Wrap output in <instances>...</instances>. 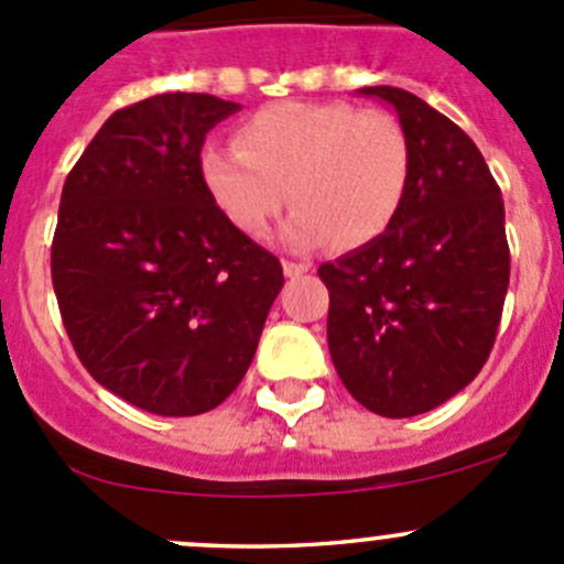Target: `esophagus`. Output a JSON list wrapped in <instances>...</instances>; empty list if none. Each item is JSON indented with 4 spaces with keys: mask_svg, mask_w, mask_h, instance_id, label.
<instances>
[{
    "mask_svg": "<svg viewBox=\"0 0 564 564\" xmlns=\"http://www.w3.org/2000/svg\"><path fill=\"white\" fill-rule=\"evenodd\" d=\"M311 270V264L308 261H283V275L286 278H300L303 275V272H308Z\"/></svg>",
    "mask_w": 564,
    "mask_h": 564,
    "instance_id": "1",
    "label": "esophagus"
}]
</instances>
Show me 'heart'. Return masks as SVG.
<instances>
[{
  "label": "heart",
  "mask_w": 564,
  "mask_h": 564,
  "mask_svg": "<svg viewBox=\"0 0 564 564\" xmlns=\"http://www.w3.org/2000/svg\"><path fill=\"white\" fill-rule=\"evenodd\" d=\"M202 176L226 218L261 237L286 204L294 250L371 246L390 229L412 180V147L395 117L349 104H275L256 111L237 144H209Z\"/></svg>",
  "instance_id": "b5f03b06"
}]
</instances>
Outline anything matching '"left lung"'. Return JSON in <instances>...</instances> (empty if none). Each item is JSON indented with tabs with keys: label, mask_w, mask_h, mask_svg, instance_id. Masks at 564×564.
Here are the masks:
<instances>
[{
	"label": "left lung",
	"mask_w": 564,
	"mask_h": 564,
	"mask_svg": "<svg viewBox=\"0 0 564 564\" xmlns=\"http://www.w3.org/2000/svg\"><path fill=\"white\" fill-rule=\"evenodd\" d=\"M395 108L412 180L371 246L318 267L327 344L344 388L382 417H414L464 390L497 340L510 283L502 191L475 141L417 95L362 87Z\"/></svg>",
	"instance_id": "8db88e82"
}]
</instances>
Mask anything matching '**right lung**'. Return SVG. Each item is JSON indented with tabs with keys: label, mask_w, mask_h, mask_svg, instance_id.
<instances>
[{
	"label": "right lung",
	"mask_w": 564,
	"mask_h": 564,
	"mask_svg": "<svg viewBox=\"0 0 564 564\" xmlns=\"http://www.w3.org/2000/svg\"><path fill=\"white\" fill-rule=\"evenodd\" d=\"M235 111L204 93L119 108L62 187L51 281L67 338L95 382L163 417L235 392L283 286L204 185V139Z\"/></svg>",
	"instance_id": "obj_1"
}]
</instances>
